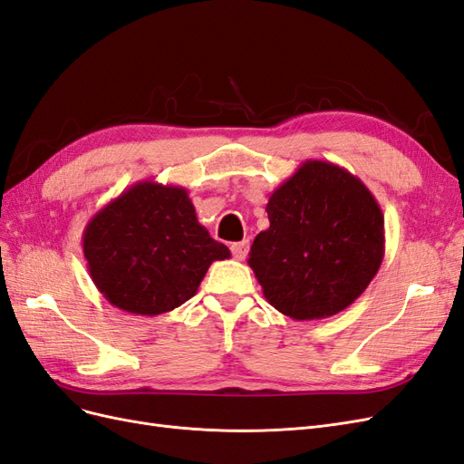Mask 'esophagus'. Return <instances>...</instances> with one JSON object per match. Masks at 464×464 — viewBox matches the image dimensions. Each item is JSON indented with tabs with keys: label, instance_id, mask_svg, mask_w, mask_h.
Here are the masks:
<instances>
[{
	"label": "esophagus",
	"instance_id": "1",
	"mask_svg": "<svg viewBox=\"0 0 464 464\" xmlns=\"http://www.w3.org/2000/svg\"><path fill=\"white\" fill-rule=\"evenodd\" d=\"M231 252L235 260H245L246 252H248V241H241V243H233L231 245Z\"/></svg>",
	"mask_w": 464,
	"mask_h": 464
}]
</instances>
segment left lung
I'll return each mask as SVG.
<instances>
[{
	"label": "left lung",
	"instance_id": "obj_1",
	"mask_svg": "<svg viewBox=\"0 0 464 464\" xmlns=\"http://www.w3.org/2000/svg\"><path fill=\"white\" fill-rule=\"evenodd\" d=\"M270 227L260 231L248 266L266 301L304 322L351 306L378 274L383 214L361 179L345 168L306 160L277 187L266 206Z\"/></svg>",
	"mask_w": 464,
	"mask_h": 464
}]
</instances>
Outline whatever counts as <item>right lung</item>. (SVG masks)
Instances as JSON below:
<instances>
[{"label":"right lung","mask_w":464,"mask_h":464,"mask_svg":"<svg viewBox=\"0 0 464 464\" xmlns=\"http://www.w3.org/2000/svg\"><path fill=\"white\" fill-rule=\"evenodd\" d=\"M82 252L106 301L139 316L187 303L208 267L231 256L200 226L183 187L140 181L86 223Z\"/></svg>","instance_id":"add662e5"}]
</instances>
